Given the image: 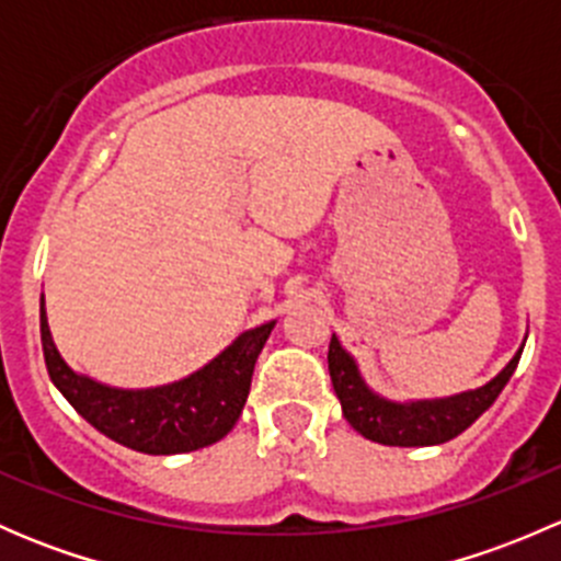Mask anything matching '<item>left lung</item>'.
Returning <instances> with one entry per match:
<instances>
[{
    "label": "left lung",
    "instance_id": "8db88e82",
    "mask_svg": "<svg viewBox=\"0 0 561 561\" xmlns=\"http://www.w3.org/2000/svg\"><path fill=\"white\" fill-rule=\"evenodd\" d=\"M526 342V339H524ZM524 350V347H522ZM522 350L511 358V364L489 380L485 386L463 393L445 396V399H417V401H390L366 386L353 355L342 347L336 333L328 344V371H331L333 390L342 401V412L350 426L366 439L396 448H426L443 445L458 437L463 428L472 426L485 410L496 401L502 388L516 371Z\"/></svg>",
    "mask_w": 561,
    "mask_h": 561
}]
</instances>
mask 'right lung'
<instances>
[{"label":"right lung","mask_w":561,"mask_h":561,"mask_svg":"<svg viewBox=\"0 0 561 561\" xmlns=\"http://www.w3.org/2000/svg\"><path fill=\"white\" fill-rule=\"evenodd\" d=\"M276 320L244 331L203 369L157 388H113L67 366L50 336L45 298L39 301V339L50 382L113 443L149 456H173L219 443L239 421L252 386L254 360Z\"/></svg>","instance_id":"obj_1"}]
</instances>
